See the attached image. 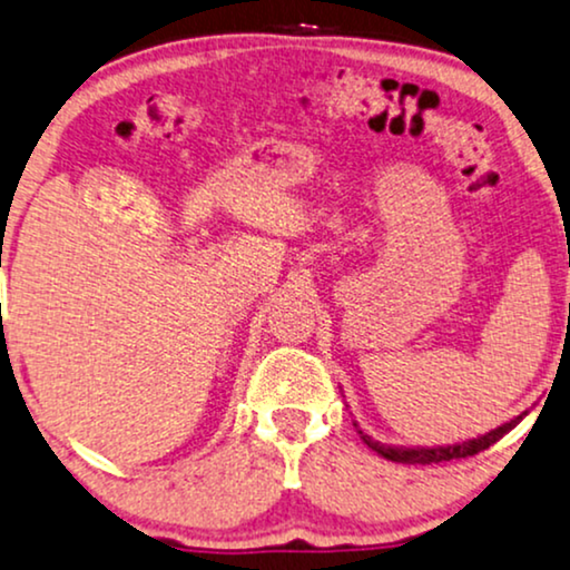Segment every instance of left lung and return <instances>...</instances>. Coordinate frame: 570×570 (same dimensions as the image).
I'll return each mask as SVG.
<instances>
[{
	"mask_svg": "<svg viewBox=\"0 0 570 570\" xmlns=\"http://www.w3.org/2000/svg\"><path fill=\"white\" fill-rule=\"evenodd\" d=\"M525 414V412H523ZM523 414L512 417L510 423L497 425L494 431L475 435V439H465V441H456V444H444V446H396V444H383V441H375L370 433H364L360 423L354 420V425L360 428L362 441L367 444L372 452H377L385 460L391 462H404V465H439V462H449V460H462V456H473L489 449L491 444L502 439L504 433H510L512 428L523 420Z\"/></svg>",
	"mask_w": 570,
	"mask_h": 570,
	"instance_id": "left-lung-1",
	"label": "left lung"
}]
</instances>
